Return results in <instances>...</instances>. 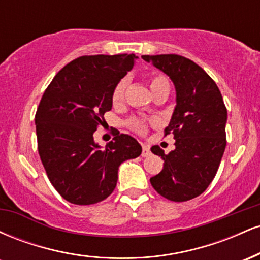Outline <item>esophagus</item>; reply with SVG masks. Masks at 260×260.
Wrapping results in <instances>:
<instances>
[{
    "label": "esophagus",
    "instance_id": "esophagus-1",
    "mask_svg": "<svg viewBox=\"0 0 260 260\" xmlns=\"http://www.w3.org/2000/svg\"><path fill=\"white\" fill-rule=\"evenodd\" d=\"M150 155V147L148 144H143V151H142V156H148Z\"/></svg>",
    "mask_w": 260,
    "mask_h": 260
}]
</instances>
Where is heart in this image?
<instances>
[{"label":"heart","mask_w":260,"mask_h":260,"mask_svg":"<svg viewBox=\"0 0 260 260\" xmlns=\"http://www.w3.org/2000/svg\"><path fill=\"white\" fill-rule=\"evenodd\" d=\"M128 85V80L126 78L121 79L117 84L115 85L112 90V104L113 105H120L122 101L124 100V94H126V88ZM149 86H150V90L153 94H156L160 90H164V89H170V83L168 78L162 74H153L149 78ZM131 127L133 128L134 131H137L138 133H144L145 129H147V126H145L144 121L142 120H132L131 121Z\"/></svg>","instance_id":"b5f03b06"}]
</instances>
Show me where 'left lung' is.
I'll list each match as a JSON object with an SVG mask.
<instances>
[{
    "instance_id": "left-lung-1",
    "label": "left lung",
    "mask_w": 260,
    "mask_h": 260,
    "mask_svg": "<svg viewBox=\"0 0 260 260\" xmlns=\"http://www.w3.org/2000/svg\"><path fill=\"white\" fill-rule=\"evenodd\" d=\"M143 59L168 74L175 84L176 107L165 136L172 133L175 150L151 151L164 160L151 186L172 202L201 196L215 177L226 147L228 110L216 83L193 61L180 55H143Z\"/></svg>"
}]
</instances>
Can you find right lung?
<instances>
[{"instance_id":"add662e5","label":"right lung","mask_w":260,"mask_h":260,"mask_svg":"<svg viewBox=\"0 0 260 260\" xmlns=\"http://www.w3.org/2000/svg\"><path fill=\"white\" fill-rule=\"evenodd\" d=\"M136 55L82 56L66 64L45 90L35 115L38 150L47 177L67 202L90 205L106 199L123 161L142 154L133 137L117 132L101 149L94 132L112 107L115 85Z\"/></svg>"}]
</instances>
